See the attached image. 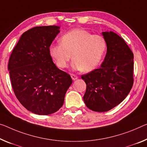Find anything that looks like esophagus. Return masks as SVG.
<instances>
[{
  "instance_id": "1",
  "label": "esophagus",
  "mask_w": 147,
  "mask_h": 147,
  "mask_svg": "<svg viewBox=\"0 0 147 147\" xmlns=\"http://www.w3.org/2000/svg\"><path fill=\"white\" fill-rule=\"evenodd\" d=\"M71 78L73 80H76L78 78V77L76 75H75V74H71Z\"/></svg>"
}]
</instances>
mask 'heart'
Listing matches in <instances>:
<instances>
[{
    "mask_svg": "<svg viewBox=\"0 0 147 147\" xmlns=\"http://www.w3.org/2000/svg\"><path fill=\"white\" fill-rule=\"evenodd\" d=\"M107 48V41L102 35L76 29L63 35L60 42L52 45L49 53L60 68L68 66L72 55V68L89 72L100 64Z\"/></svg>",
    "mask_w": 147,
    "mask_h": 147,
    "instance_id": "obj_1",
    "label": "heart"
}]
</instances>
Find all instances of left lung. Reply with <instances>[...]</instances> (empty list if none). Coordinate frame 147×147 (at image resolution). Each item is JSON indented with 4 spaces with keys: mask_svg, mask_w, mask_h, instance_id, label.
I'll return each mask as SVG.
<instances>
[{
    "mask_svg": "<svg viewBox=\"0 0 147 147\" xmlns=\"http://www.w3.org/2000/svg\"><path fill=\"white\" fill-rule=\"evenodd\" d=\"M107 53L101 67L81 76L87 89L85 105L94 112H107L125 98L134 85V53L112 31L103 32Z\"/></svg>",
    "mask_w": 147,
    "mask_h": 147,
    "instance_id": "left-lung-1",
    "label": "left lung"
}]
</instances>
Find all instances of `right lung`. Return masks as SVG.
I'll list each match as a JSON object with an SVG mask.
<instances>
[{
  "label": "right lung",
  "mask_w": 147,
  "mask_h": 147,
  "mask_svg": "<svg viewBox=\"0 0 147 147\" xmlns=\"http://www.w3.org/2000/svg\"><path fill=\"white\" fill-rule=\"evenodd\" d=\"M59 28L49 26L29 29L21 36L9 59L15 95L27 110L36 114L58 111L72 83L71 76L56 66L49 53Z\"/></svg>",
  "instance_id": "right-lung-1"
}]
</instances>
